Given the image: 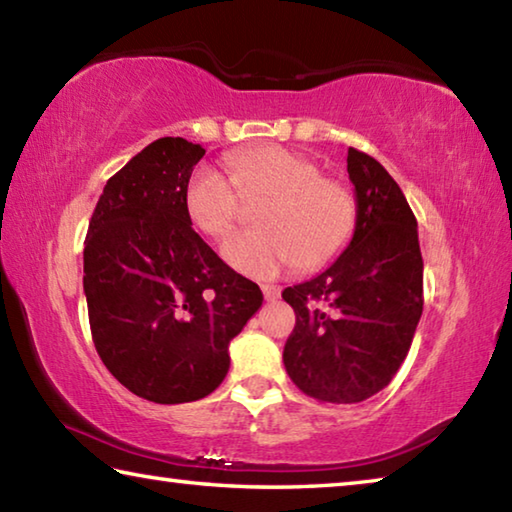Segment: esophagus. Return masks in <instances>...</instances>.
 Segmentation results:
<instances>
[{
	"instance_id": "obj_1",
	"label": "esophagus",
	"mask_w": 512,
	"mask_h": 512,
	"mask_svg": "<svg viewBox=\"0 0 512 512\" xmlns=\"http://www.w3.org/2000/svg\"><path fill=\"white\" fill-rule=\"evenodd\" d=\"M280 287H277V284H262V293H264V298L266 300H275V298H280Z\"/></svg>"
}]
</instances>
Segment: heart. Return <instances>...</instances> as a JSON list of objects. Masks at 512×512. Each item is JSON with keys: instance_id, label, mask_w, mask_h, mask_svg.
<instances>
[{"instance_id": "1", "label": "heart", "mask_w": 512, "mask_h": 512, "mask_svg": "<svg viewBox=\"0 0 512 512\" xmlns=\"http://www.w3.org/2000/svg\"><path fill=\"white\" fill-rule=\"evenodd\" d=\"M230 180L212 167H198L185 189V210L196 230L225 237L241 219L246 203L262 230L241 232L221 253L232 268L273 277L284 268H316L341 253L357 225V201L348 187L327 180L323 167L307 155L262 146L230 158Z\"/></svg>"}]
</instances>
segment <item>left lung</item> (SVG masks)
Segmentation results:
<instances>
[{
	"label": "left lung",
	"instance_id": "8db88e82",
	"mask_svg": "<svg viewBox=\"0 0 512 512\" xmlns=\"http://www.w3.org/2000/svg\"><path fill=\"white\" fill-rule=\"evenodd\" d=\"M357 194L350 246L314 280L282 291L296 311L284 368L320 402H363L391 384L422 316L418 221L381 164L348 149Z\"/></svg>",
	"mask_w": 512,
	"mask_h": 512
}]
</instances>
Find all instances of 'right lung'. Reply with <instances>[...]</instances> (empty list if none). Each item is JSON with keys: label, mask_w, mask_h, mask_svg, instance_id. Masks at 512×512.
<instances>
[{"label": "right lung", "mask_w": 512, "mask_h": 512, "mask_svg": "<svg viewBox=\"0 0 512 512\" xmlns=\"http://www.w3.org/2000/svg\"><path fill=\"white\" fill-rule=\"evenodd\" d=\"M203 155L183 137L151 142L103 187L85 237L94 348L119 384L155 404L210 395L264 300L192 230L185 189Z\"/></svg>", "instance_id": "add662e5"}]
</instances>
